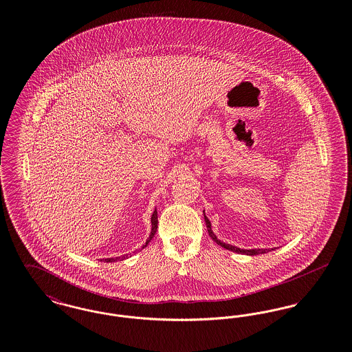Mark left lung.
I'll list each match as a JSON object with an SVG mask.
<instances>
[{"instance_id":"obj_1","label":"left lung","mask_w":352,"mask_h":352,"mask_svg":"<svg viewBox=\"0 0 352 352\" xmlns=\"http://www.w3.org/2000/svg\"><path fill=\"white\" fill-rule=\"evenodd\" d=\"M204 212V211H203ZM204 221H206V226H207V231H208V234L212 237V240L220 245V247H223V248H226V250H228V251L236 252V253H241V254H247V256H256V254H263V253H268L270 251H274L273 248L269 251V250H260V248H254V250H243V248H237V247H234V245H231V244H227V243H223L221 240H219L218 237H217V234L212 232V228H211V221L208 220V218L206 217V214H204Z\"/></svg>"}]
</instances>
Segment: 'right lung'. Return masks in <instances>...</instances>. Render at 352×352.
<instances>
[{"instance_id":"1","label":"right lung","mask_w":352,"mask_h":352,"mask_svg":"<svg viewBox=\"0 0 352 352\" xmlns=\"http://www.w3.org/2000/svg\"><path fill=\"white\" fill-rule=\"evenodd\" d=\"M157 227H158V215H157V208L154 210V212H153V215H151V234H149V237H148V240H146V243L142 245V248H145V247H148V244L151 243V239L154 237V234H155V231H157ZM129 257V254H124V256H121V257H111V258H102L105 263H115V261H121V260H125V258H128Z\"/></svg>"}]
</instances>
